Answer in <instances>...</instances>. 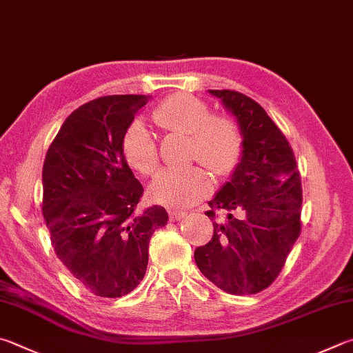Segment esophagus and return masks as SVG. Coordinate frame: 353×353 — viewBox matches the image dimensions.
<instances>
[{
	"label": "esophagus",
	"instance_id": "esophagus-1",
	"mask_svg": "<svg viewBox=\"0 0 353 353\" xmlns=\"http://www.w3.org/2000/svg\"><path fill=\"white\" fill-rule=\"evenodd\" d=\"M188 213H185V211L181 210H170V219L171 221H181L183 217H187Z\"/></svg>",
	"mask_w": 353,
	"mask_h": 353
}]
</instances>
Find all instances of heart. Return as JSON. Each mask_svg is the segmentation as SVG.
I'll return each instance as SVG.
<instances>
[{
  "instance_id": "b5f03b06",
  "label": "heart",
  "mask_w": 353,
  "mask_h": 353,
  "mask_svg": "<svg viewBox=\"0 0 353 353\" xmlns=\"http://www.w3.org/2000/svg\"><path fill=\"white\" fill-rule=\"evenodd\" d=\"M163 131L190 134L191 160H201L217 177L232 176L243 154V136L239 125L227 115H211L203 100L187 92L165 99L151 114ZM121 152L134 170L151 176L159 168V145L154 134L142 120L126 126ZM213 182L202 166L165 170L156 176L150 196L168 207H190L210 194Z\"/></svg>"
}]
</instances>
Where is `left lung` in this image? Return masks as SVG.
I'll use <instances>...</instances> for the list:
<instances>
[{"label": "left lung", "instance_id": "left-lung-1", "mask_svg": "<svg viewBox=\"0 0 353 353\" xmlns=\"http://www.w3.org/2000/svg\"><path fill=\"white\" fill-rule=\"evenodd\" d=\"M232 112L243 136V154L230 182L208 202V243L194 250L205 278L230 294H254L283 270L301 233L303 188L292 146L258 101L238 91L210 89Z\"/></svg>", "mask_w": 353, "mask_h": 353}]
</instances>
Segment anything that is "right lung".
I'll list each match as a JSON object with an SVG mask.
<instances>
[{"label":"right lung","instance_id":"obj_1","mask_svg":"<svg viewBox=\"0 0 353 353\" xmlns=\"http://www.w3.org/2000/svg\"><path fill=\"white\" fill-rule=\"evenodd\" d=\"M146 95H106L81 105L61 125L43 165V217L55 254L89 293L120 298L148 267L163 207L139 211L143 187L121 152V137Z\"/></svg>","mask_w":353,"mask_h":353}]
</instances>
